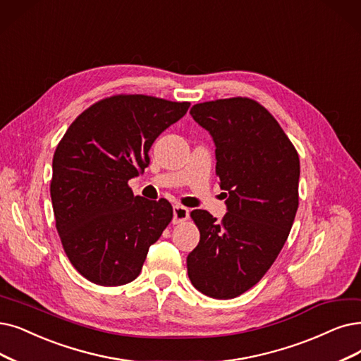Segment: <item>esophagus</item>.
I'll return each instance as SVG.
<instances>
[{"instance_id":"1","label":"esophagus","mask_w":361,"mask_h":361,"mask_svg":"<svg viewBox=\"0 0 361 361\" xmlns=\"http://www.w3.org/2000/svg\"><path fill=\"white\" fill-rule=\"evenodd\" d=\"M190 218V210L183 206L173 207V224H182Z\"/></svg>"}]
</instances>
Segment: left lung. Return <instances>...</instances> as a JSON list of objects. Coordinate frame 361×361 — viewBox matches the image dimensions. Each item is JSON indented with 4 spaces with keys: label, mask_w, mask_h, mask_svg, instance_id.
<instances>
[{
    "label": "left lung",
    "mask_w": 361,
    "mask_h": 361,
    "mask_svg": "<svg viewBox=\"0 0 361 361\" xmlns=\"http://www.w3.org/2000/svg\"><path fill=\"white\" fill-rule=\"evenodd\" d=\"M192 118L212 135L228 212L221 222L191 212L198 246L186 257L197 290L214 299L247 292L276 261L299 204V155L277 120L249 97L197 104Z\"/></svg>",
    "instance_id": "8db88e82"
}]
</instances>
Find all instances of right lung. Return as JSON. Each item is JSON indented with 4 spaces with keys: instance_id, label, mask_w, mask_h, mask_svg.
Listing matches in <instances>:
<instances>
[{
    "instance_id": "1",
    "label": "right lung",
    "mask_w": 361,
    "mask_h": 361,
    "mask_svg": "<svg viewBox=\"0 0 361 361\" xmlns=\"http://www.w3.org/2000/svg\"><path fill=\"white\" fill-rule=\"evenodd\" d=\"M190 105L145 94L105 97L81 112L57 145L50 182L56 229L89 281H133L170 224L169 201L135 197L128 180L148 167L154 140Z\"/></svg>"
}]
</instances>
